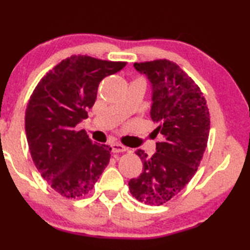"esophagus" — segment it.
<instances>
[{"label": "esophagus", "mask_w": 250, "mask_h": 250, "mask_svg": "<svg viewBox=\"0 0 250 250\" xmlns=\"http://www.w3.org/2000/svg\"><path fill=\"white\" fill-rule=\"evenodd\" d=\"M111 147H112V152L113 153H124V152H126V149H128L125 146L121 145V144L119 143H113L111 145Z\"/></svg>", "instance_id": "1"}]
</instances>
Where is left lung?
<instances>
[{"mask_svg":"<svg viewBox=\"0 0 250 250\" xmlns=\"http://www.w3.org/2000/svg\"><path fill=\"white\" fill-rule=\"evenodd\" d=\"M145 73L153 86L152 120L162 139L147 157L142 149L136 154L143 162V172L129 181L137 200L160 206L178 195L194 177L209 135V112L198 85L174 62L167 59L133 64Z\"/></svg>","mask_w":250,"mask_h":250,"instance_id":"left-lung-1","label":"left lung"}]
</instances>
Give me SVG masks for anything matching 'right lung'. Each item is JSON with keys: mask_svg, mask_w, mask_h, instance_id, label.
Listing matches in <instances>:
<instances>
[{"mask_svg": "<svg viewBox=\"0 0 250 250\" xmlns=\"http://www.w3.org/2000/svg\"><path fill=\"white\" fill-rule=\"evenodd\" d=\"M125 64L72 55L50 70L30 95L24 128L31 159L62 197L88 194L110 162L111 147L91 143L85 130H76V125L93 107L102 80Z\"/></svg>", "mask_w": 250, "mask_h": 250, "instance_id": "obj_1", "label": "right lung"}]
</instances>
